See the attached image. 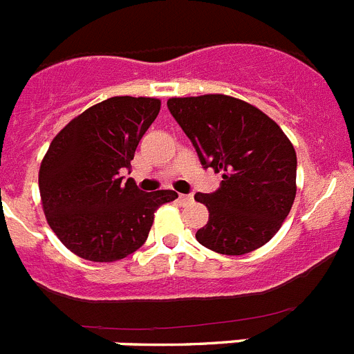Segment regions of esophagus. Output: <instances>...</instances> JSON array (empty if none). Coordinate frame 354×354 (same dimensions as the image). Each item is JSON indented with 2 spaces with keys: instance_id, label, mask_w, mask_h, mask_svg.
Wrapping results in <instances>:
<instances>
[{
  "instance_id": "esophagus-1",
  "label": "esophagus",
  "mask_w": 354,
  "mask_h": 354,
  "mask_svg": "<svg viewBox=\"0 0 354 354\" xmlns=\"http://www.w3.org/2000/svg\"><path fill=\"white\" fill-rule=\"evenodd\" d=\"M177 200H179V202L183 205L192 204V202H193V195H179V198H177Z\"/></svg>"
}]
</instances>
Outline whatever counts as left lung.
Listing matches in <instances>:
<instances>
[{
  "label": "left lung",
  "mask_w": 354,
  "mask_h": 354,
  "mask_svg": "<svg viewBox=\"0 0 354 354\" xmlns=\"http://www.w3.org/2000/svg\"><path fill=\"white\" fill-rule=\"evenodd\" d=\"M204 168L223 174L212 193H196L209 221L196 232L202 246L243 255L280 230L296 196V152L277 122L228 95L179 97L167 102Z\"/></svg>",
  "instance_id": "left-lung-1"
}]
</instances>
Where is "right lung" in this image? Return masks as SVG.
I'll return each mask as SVG.
<instances>
[{
  "instance_id": "add662e5",
  "label": "right lung",
  "mask_w": 354,
  "mask_h": 354,
  "mask_svg": "<svg viewBox=\"0 0 354 354\" xmlns=\"http://www.w3.org/2000/svg\"><path fill=\"white\" fill-rule=\"evenodd\" d=\"M161 108L150 97H111L71 120L49 145L39 187L49 227L71 252L93 262L127 257L147 241L171 189L145 193L122 174Z\"/></svg>"
}]
</instances>
